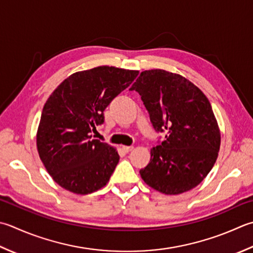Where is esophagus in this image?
Here are the masks:
<instances>
[{"label":"esophagus","instance_id":"1","mask_svg":"<svg viewBox=\"0 0 253 253\" xmlns=\"http://www.w3.org/2000/svg\"><path fill=\"white\" fill-rule=\"evenodd\" d=\"M123 150L125 152H129L133 150V146H123Z\"/></svg>","mask_w":253,"mask_h":253}]
</instances>
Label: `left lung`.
<instances>
[{
	"label": "left lung",
	"instance_id": "left-lung-1",
	"mask_svg": "<svg viewBox=\"0 0 253 253\" xmlns=\"http://www.w3.org/2000/svg\"><path fill=\"white\" fill-rule=\"evenodd\" d=\"M129 90L139 93L156 131H167L140 170L142 180L167 195L194 189L214 167L220 147L209 98L184 77L160 69L142 71Z\"/></svg>",
	"mask_w": 253,
	"mask_h": 253
}]
</instances>
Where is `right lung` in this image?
<instances>
[{"instance_id": "right-lung-1", "label": "right lung", "mask_w": 253, "mask_h": 253, "mask_svg": "<svg viewBox=\"0 0 253 253\" xmlns=\"http://www.w3.org/2000/svg\"><path fill=\"white\" fill-rule=\"evenodd\" d=\"M139 71L102 66L71 74L44 103L37 150L53 181L76 194H90L110 181L120 161L115 148L93 139L104 111Z\"/></svg>"}]
</instances>
